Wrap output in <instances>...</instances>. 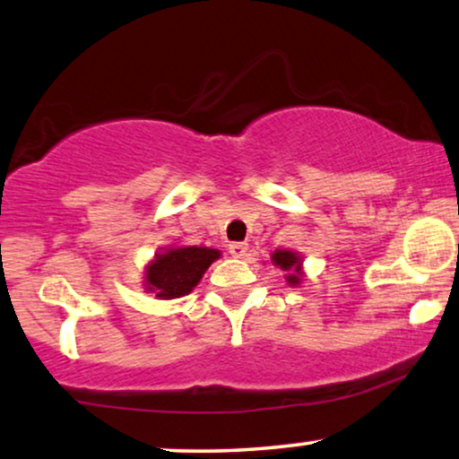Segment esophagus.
Masks as SVG:
<instances>
[{
    "mask_svg": "<svg viewBox=\"0 0 459 459\" xmlns=\"http://www.w3.org/2000/svg\"><path fill=\"white\" fill-rule=\"evenodd\" d=\"M247 243H230L229 245V253L232 257H245L247 255Z\"/></svg>",
    "mask_w": 459,
    "mask_h": 459,
    "instance_id": "obj_1",
    "label": "esophagus"
}]
</instances>
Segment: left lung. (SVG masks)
Returning a JSON list of instances; mask_svg holds the SVG:
<instances>
[{
	"instance_id": "left-lung-1",
	"label": "left lung",
	"mask_w": 459,
	"mask_h": 459,
	"mask_svg": "<svg viewBox=\"0 0 459 459\" xmlns=\"http://www.w3.org/2000/svg\"><path fill=\"white\" fill-rule=\"evenodd\" d=\"M272 264L286 272V282L289 286H299L303 282V257L297 251L276 249L272 253Z\"/></svg>"
}]
</instances>
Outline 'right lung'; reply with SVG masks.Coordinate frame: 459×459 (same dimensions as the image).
Segmentation results:
<instances>
[{
  "instance_id": "right-lung-1",
  "label": "right lung",
  "mask_w": 459,
  "mask_h": 459,
  "mask_svg": "<svg viewBox=\"0 0 459 459\" xmlns=\"http://www.w3.org/2000/svg\"><path fill=\"white\" fill-rule=\"evenodd\" d=\"M221 251L197 245H170L159 251L143 272V290L156 299L170 300L189 295Z\"/></svg>"
}]
</instances>
